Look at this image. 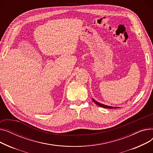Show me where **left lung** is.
I'll use <instances>...</instances> for the list:
<instances>
[{
  "label": "left lung",
  "instance_id": "obj_1",
  "mask_svg": "<svg viewBox=\"0 0 153 153\" xmlns=\"http://www.w3.org/2000/svg\"><path fill=\"white\" fill-rule=\"evenodd\" d=\"M92 100H93V102H94L95 104H97V105H99V107H103V108H117V107H110V106H108V105H104V104H102V103H99V102H97V101H95V100L94 99H92Z\"/></svg>",
  "mask_w": 153,
  "mask_h": 153
}]
</instances>
